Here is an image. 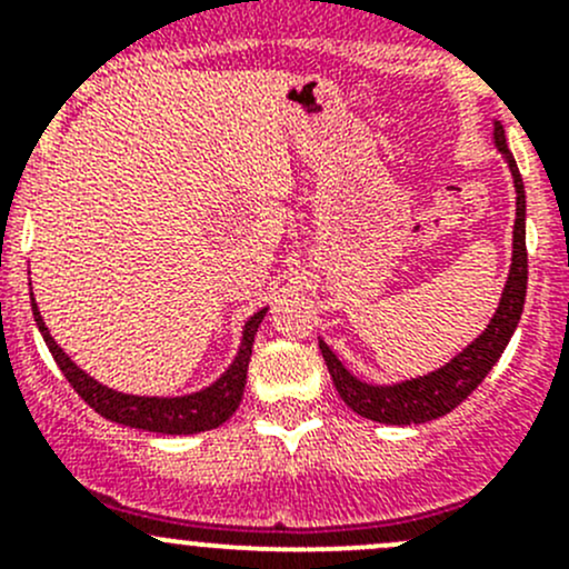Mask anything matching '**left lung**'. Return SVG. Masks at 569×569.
Instances as JSON below:
<instances>
[{
	"label": "left lung",
	"mask_w": 569,
	"mask_h": 569,
	"mask_svg": "<svg viewBox=\"0 0 569 569\" xmlns=\"http://www.w3.org/2000/svg\"><path fill=\"white\" fill-rule=\"evenodd\" d=\"M492 140L496 148L507 159L509 170H512L515 192H518V209H515V231H512V267H509L507 286H503L501 302L496 308V317L490 319L487 330L476 338L473 343L462 349L457 358L440 366L438 371L416 377V380L396 382V386H369L360 382L358 377L349 375L343 369L341 360L332 355V349L325 341H319L321 358H325L327 371L332 377L338 396L352 407L358 416L369 418V421L380 423H427L432 418L446 416L462 405L476 388L481 386L492 366L498 363L501 352L507 349L509 338H512L515 327H518L520 313H523L526 302V283H529V252H526V189L523 178H520L518 162H515L512 151L507 148V134L503 126H492Z\"/></svg>",
	"instance_id": "1"
}]
</instances>
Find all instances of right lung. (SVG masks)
Wrapping results in <instances>:
<instances>
[{
	"label": "right lung",
	"mask_w": 569,
	"mask_h": 569,
	"mask_svg": "<svg viewBox=\"0 0 569 569\" xmlns=\"http://www.w3.org/2000/svg\"><path fill=\"white\" fill-rule=\"evenodd\" d=\"M32 313H36L40 336H43L46 347H49L51 358L57 360V366H60V371L66 375V380L71 382L73 391L82 396V399L88 401L99 416H104L114 423H123V427L146 429V432L194 435V432H206V429H217L220 423H226L233 412H237L239 401H242V393H244V382H248L252 341H256L258 325H261L267 308L252 313L248 319L237 360L228 366V371L214 382V386L189 396H173V399H168V396L120 393V391H112V388L101 386V382H96L93 377L84 375V371L79 369V366L73 363L60 347H57V341L49 336V327H46L43 317H40L36 302H32Z\"/></svg>",
	"instance_id": "obj_1"
}]
</instances>
